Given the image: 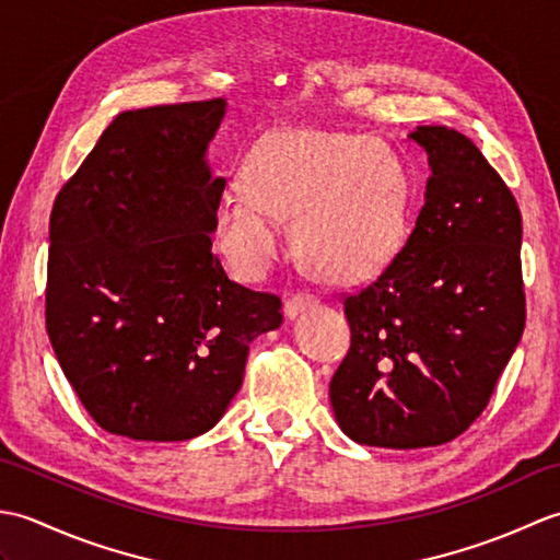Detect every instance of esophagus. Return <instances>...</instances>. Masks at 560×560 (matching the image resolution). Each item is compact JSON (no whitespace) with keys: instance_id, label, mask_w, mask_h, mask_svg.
Returning a JSON list of instances; mask_svg holds the SVG:
<instances>
[{"instance_id":"obj_1","label":"esophagus","mask_w":560,"mask_h":560,"mask_svg":"<svg viewBox=\"0 0 560 560\" xmlns=\"http://www.w3.org/2000/svg\"><path fill=\"white\" fill-rule=\"evenodd\" d=\"M313 305H317V299L313 293H291L289 299H287V303H283V313H287V317L289 319H293L295 315L299 313H303V311H307V307H313Z\"/></svg>"}]
</instances>
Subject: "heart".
<instances>
[{"label": "heart", "instance_id": "heart-1", "mask_svg": "<svg viewBox=\"0 0 560 560\" xmlns=\"http://www.w3.org/2000/svg\"><path fill=\"white\" fill-rule=\"evenodd\" d=\"M409 177L383 141L335 129H277L249 149L241 189L217 209V243L247 279L281 253L279 221H291L301 265L327 283H359L383 271L409 235Z\"/></svg>", "mask_w": 560, "mask_h": 560}]
</instances>
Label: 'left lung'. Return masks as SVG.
Here are the masks:
<instances>
[{
	"label": "left lung",
	"mask_w": 560,
	"mask_h": 560,
	"mask_svg": "<svg viewBox=\"0 0 560 560\" xmlns=\"http://www.w3.org/2000/svg\"><path fill=\"white\" fill-rule=\"evenodd\" d=\"M433 175L399 255L343 299L351 347L329 383L361 445L450 443L479 419L525 329L520 207L471 139L411 132Z\"/></svg>",
	"instance_id": "8db88e82"
}]
</instances>
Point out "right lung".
Masks as SVG:
<instances>
[{
    "mask_svg": "<svg viewBox=\"0 0 560 560\" xmlns=\"http://www.w3.org/2000/svg\"><path fill=\"white\" fill-rule=\"evenodd\" d=\"M223 98L115 117L50 213L45 325L59 365L103 431L189 440L243 385L249 341L281 299L225 277L211 231L225 180L207 144Z\"/></svg>",
    "mask_w": 560,
    "mask_h": 560,
    "instance_id": "obj_1",
    "label": "right lung"
}]
</instances>
